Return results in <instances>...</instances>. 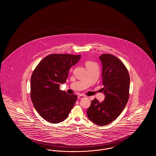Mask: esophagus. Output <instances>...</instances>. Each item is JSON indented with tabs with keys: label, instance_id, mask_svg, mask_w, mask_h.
<instances>
[{
	"label": "esophagus",
	"instance_id": "obj_1",
	"mask_svg": "<svg viewBox=\"0 0 156 156\" xmlns=\"http://www.w3.org/2000/svg\"><path fill=\"white\" fill-rule=\"evenodd\" d=\"M84 97H85V95H83V94H80V95H79L78 96V99H82V98H84Z\"/></svg>",
	"mask_w": 156,
	"mask_h": 156
}]
</instances>
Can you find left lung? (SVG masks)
Segmentation results:
<instances>
[{
	"instance_id": "obj_1",
	"label": "left lung",
	"mask_w": 156,
	"mask_h": 156,
	"mask_svg": "<svg viewBox=\"0 0 156 156\" xmlns=\"http://www.w3.org/2000/svg\"><path fill=\"white\" fill-rule=\"evenodd\" d=\"M99 59L105 99L99 102L95 98L87 113L91 122L105 126L116 119L125 108L129 97L130 76L123 63L116 57L103 54Z\"/></svg>"
}]
</instances>
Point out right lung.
<instances>
[{"label":"right lung","instance_id":"1","mask_svg":"<svg viewBox=\"0 0 156 156\" xmlns=\"http://www.w3.org/2000/svg\"><path fill=\"white\" fill-rule=\"evenodd\" d=\"M81 58V55H47L37 65L31 77L30 97L35 109L47 122L57 123L67 119L77 99L59 89L64 83L70 68Z\"/></svg>","mask_w":156,"mask_h":156}]
</instances>
